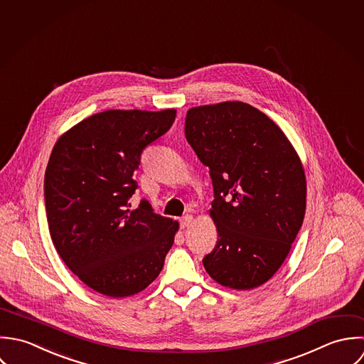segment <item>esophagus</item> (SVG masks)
<instances>
[{
	"label": "esophagus",
	"mask_w": 364,
	"mask_h": 364,
	"mask_svg": "<svg viewBox=\"0 0 364 364\" xmlns=\"http://www.w3.org/2000/svg\"><path fill=\"white\" fill-rule=\"evenodd\" d=\"M194 220V217L191 214H186L183 218H181V226L183 228H188Z\"/></svg>",
	"instance_id": "34e87169"
}]
</instances>
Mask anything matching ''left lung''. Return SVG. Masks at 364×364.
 I'll list each match as a JSON object with an SVG mask.
<instances>
[{
    "label": "left lung",
    "instance_id": "8db88e82",
    "mask_svg": "<svg viewBox=\"0 0 364 364\" xmlns=\"http://www.w3.org/2000/svg\"><path fill=\"white\" fill-rule=\"evenodd\" d=\"M186 138L210 168L218 232L203 264L232 290H253L282 267L302 225L306 180L286 134L242 101L190 108Z\"/></svg>",
    "mask_w": 364,
    "mask_h": 364
}]
</instances>
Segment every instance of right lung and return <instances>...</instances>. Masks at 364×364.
<instances>
[{"label":"right lung","mask_w":364,"mask_h":364,"mask_svg":"<svg viewBox=\"0 0 364 364\" xmlns=\"http://www.w3.org/2000/svg\"><path fill=\"white\" fill-rule=\"evenodd\" d=\"M163 111L107 109L94 114L53 146L45 171L52 242L74 274L112 298L145 290L160 274L180 228L147 201L131 210L141 154L174 122Z\"/></svg>","instance_id":"1"}]
</instances>
